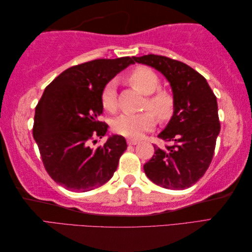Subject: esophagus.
I'll list each match as a JSON object with an SVG mask.
<instances>
[{
	"label": "esophagus",
	"mask_w": 252,
	"mask_h": 252,
	"mask_svg": "<svg viewBox=\"0 0 252 252\" xmlns=\"http://www.w3.org/2000/svg\"><path fill=\"white\" fill-rule=\"evenodd\" d=\"M126 143H127V145H136V144H138V141L133 140V138H127Z\"/></svg>",
	"instance_id": "esophagus-1"
}]
</instances>
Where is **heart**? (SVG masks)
<instances>
[{
	"label": "heart",
	"instance_id": "b5f03b06",
	"mask_svg": "<svg viewBox=\"0 0 252 252\" xmlns=\"http://www.w3.org/2000/svg\"><path fill=\"white\" fill-rule=\"evenodd\" d=\"M129 81L140 92L147 95L144 108L153 111L160 121L170 119L174 110V98L168 91L158 90L160 80L152 69L137 67L130 73ZM100 101L107 111L115 112L117 110V83L114 80L106 83L101 91ZM152 113L145 111L136 115H121L114 122V130L118 134L126 137H141L144 133L152 130L156 125V118Z\"/></svg>",
	"mask_w": 252,
	"mask_h": 252
}]
</instances>
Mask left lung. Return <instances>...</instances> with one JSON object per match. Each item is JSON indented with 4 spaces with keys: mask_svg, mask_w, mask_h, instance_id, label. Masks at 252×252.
Masks as SVG:
<instances>
[{
    "mask_svg": "<svg viewBox=\"0 0 252 252\" xmlns=\"http://www.w3.org/2000/svg\"><path fill=\"white\" fill-rule=\"evenodd\" d=\"M133 58L161 72L174 98L173 116L158 135L171 145H154L155 155L144 171L163 189H189L206 173L215 154L220 133L216 95L207 80L184 63L154 54Z\"/></svg>",
    "mask_w": 252,
    "mask_h": 252,
    "instance_id": "8db88e82",
    "label": "left lung"
}]
</instances>
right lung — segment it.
<instances>
[{
	"label": "right lung",
	"mask_w": 252,
	"mask_h": 252,
	"mask_svg": "<svg viewBox=\"0 0 252 252\" xmlns=\"http://www.w3.org/2000/svg\"><path fill=\"white\" fill-rule=\"evenodd\" d=\"M134 58L95 60L66 69L45 88L35 107L33 138L44 168L57 184L72 191H89L108 182L127 145L121 135H106L100 121L101 91Z\"/></svg>",
	"instance_id": "add662e5"
}]
</instances>
